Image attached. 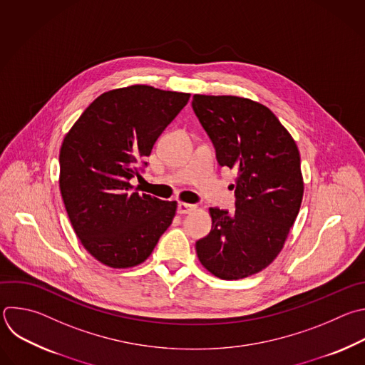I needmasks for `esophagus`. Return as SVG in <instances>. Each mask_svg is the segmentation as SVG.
Listing matches in <instances>:
<instances>
[{
    "mask_svg": "<svg viewBox=\"0 0 365 365\" xmlns=\"http://www.w3.org/2000/svg\"><path fill=\"white\" fill-rule=\"evenodd\" d=\"M196 205H190V203H185V202H180L179 205H178V212L180 213V215H187V213H192V212H195L196 210Z\"/></svg>",
    "mask_w": 365,
    "mask_h": 365,
    "instance_id": "1",
    "label": "esophagus"
}]
</instances>
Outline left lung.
Returning a JSON list of instances; mask_svg holds the SVG:
<instances>
[{
  "instance_id": "obj_1",
  "label": "left lung",
  "mask_w": 365,
  "mask_h": 365,
  "mask_svg": "<svg viewBox=\"0 0 365 365\" xmlns=\"http://www.w3.org/2000/svg\"><path fill=\"white\" fill-rule=\"evenodd\" d=\"M192 107L216 149L220 166L236 169V210L210 207L212 229L196 254L212 275L251 277L282 251L302 196L298 146L264 104L237 96L195 94Z\"/></svg>"
}]
</instances>
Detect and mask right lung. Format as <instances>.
I'll return each mask as SVG.
<instances>
[{"mask_svg":"<svg viewBox=\"0 0 365 365\" xmlns=\"http://www.w3.org/2000/svg\"><path fill=\"white\" fill-rule=\"evenodd\" d=\"M190 94L133 84L100 94L60 149V192L84 250L106 267L133 268L172 225L176 200L133 192L130 179Z\"/></svg>","mask_w":365,"mask_h":365,"instance_id":"add662e5","label":"right lung"}]
</instances>
